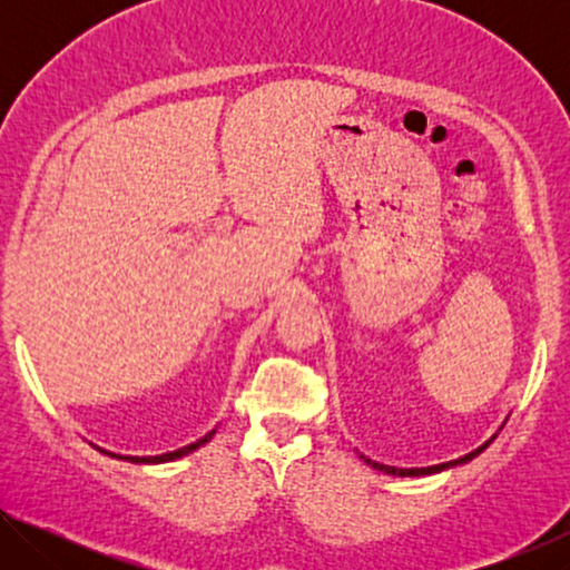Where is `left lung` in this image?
Segmentation results:
<instances>
[{
  "instance_id": "1",
  "label": "left lung",
  "mask_w": 570,
  "mask_h": 570,
  "mask_svg": "<svg viewBox=\"0 0 570 570\" xmlns=\"http://www.w3.org/2000/svg\"><path fill=\"white\" fill-rule=\"evenodd\" d=\"M495 440V435L490 438V440H485L482 442V445L478 448V450H472V452H468V455H462V458H458V460H450V462H442V465H430V468H394V465H382V462H374V460H370V458H364V455H360L366 465L370 468H374V470H380V472H387V475H397V478H420V475H435V472H442V470H450V468H458V465H465V462H470L472 458H478L482 450H485L490 442Z\"/></svg>"
}]
</instances>
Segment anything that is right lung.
<instances>
[{"label":"right lung","mask_w":570,"mask_h":570,"mask_svg":"<svg viewBox=\"0 0 570 570\" xmlns=\"http://www.w3.org/2000/svg\"><path fill=\"white\" fill-rule=\"evenodd\" d=\"M216 435V430H210L208 435H204L200 440H196V442H190V445H186V448H178V450H173V452H163V455H148V458H138V455H115V452H108V450H102V448H98L100 452H105V455H110V458H118V460H125V462H135V465H158V462H173V460H178V458H186V455H190L193 450H198V448H204L206 442Z\"/></svg>","instance_id":"obj_1"}]
</instances>
